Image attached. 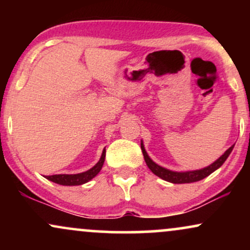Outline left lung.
Segmentation results:
<instances>
[{
    "label": "left lung",
    "instance_id": "1",
    "mask_svg": "<svg viewBox=\"0 0 250 250\" xmlns=\"http://www.w3.org/2000/svg\"><path fill=\"white\" fill-rule=\"evenodd\" d=\"M233 145L230 148H228L227 150L223 153V155H221L219 159L216 161L211 163V165L207 166V167L202 168V169H197V170H188V171H174L170 170V169H167L165 167H161L157 163H155L153 160L149 157V155L147 154L145 149V145H143V141H141V149L143 156H145V161L147 163L148 168L150 169L153 173L159 176L160 179L168 181V182L171 183H191V182H197V181L203 180L205 177H207L210 175L211 173H214L216 169H219L221 166L225 163V161L228 159V156L230 155L231 150L234 148Z\"/></svg>",
    "mask_w": 250,
    "mask_h": 250
}]
</instances>
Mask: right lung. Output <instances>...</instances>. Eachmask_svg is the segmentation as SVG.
Masks as SVG:
<instances>
[{"label":"right lung","mask_w":250,"mask_h":250,"mask_svg":"<svg viewBox=\"0 0 250 250\" xmlns=\"http://www.w3.org/2000/svg\"><path fill=\"white\" fill-rule=\"evenodd\" d=\"M105 159V148L103 149L101 157H100L99 162L94 166L93 168L88 169L87 171H83V173L79 174H57V175H51V176H47V179L51 181V182H55L57 185L61 186H81L83 183H87L91 179L96 176L100 173L103 167V163H104Z\"/></svg>","instance_id":"right-lung-1"}]
</instances>
